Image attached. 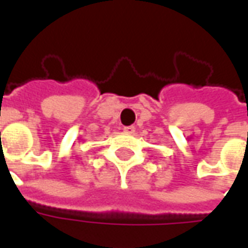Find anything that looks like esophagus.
I'll return each instance as SVG.
<instances>
[{
	"label": "esophagus",
	"instance_id": "34e87169",
	"mask_svg": "<svg viewBox=\"0 0 248 248\" xmlns=\"http://www.w3.org/2000/svg\"><path fill=\"white\" fill-rule=\"evenodd\" d=\"M124 133H127V134H133L135 131V127L134 126H124Z\"/></svg>",
	"mask_w": 248,
	"mask_h": 248
}]
</instances>
